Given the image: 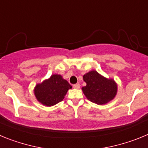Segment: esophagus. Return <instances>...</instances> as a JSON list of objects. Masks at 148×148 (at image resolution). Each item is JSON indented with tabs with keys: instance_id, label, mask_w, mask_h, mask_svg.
Wrapping results in <instances>:
<instances>
[{
	"instance_id": "34e87169",
	"label": "esophagus",
	"mask_w": 148,
	"mask_h": 148,
	"mask_svg": "<svg viewBox=\"0 0 148 148\" xmlns=\"http://www.w3.org/2000/svg\"><path fill=\"white\" fill-rule=\"evenodd\" d=\"M73 88H74V89H79V88H80V84H74V85H73Z\"/></svg>"
}]
</instances>
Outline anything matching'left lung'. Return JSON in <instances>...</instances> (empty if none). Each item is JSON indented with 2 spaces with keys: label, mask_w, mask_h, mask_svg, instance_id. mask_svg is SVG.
Returning a JSON list of instances; mask_svg holds the SVG:
<instances>
[{
  "label": "left lung",
  "mask_w": 148,
  "mask_h": 148,
  "mask_svg": "<svg viewBox=\"0 0 148 148\" xmlns=\"http://www.w3.org/2000/svg\"><path fill=\"white\" fill-rule=\"evenodd\" d=\"M86 86L82 88L84 94L91 102L103 105L116 97L118 86L113 78H108L95 70H91L83 76Z\"/></svg>",
  "instance_id": "8db88e82"
}]
</instances>
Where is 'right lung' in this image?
<instances>
[{
    "label": "right lung",
    "mask_w": 148,
    "mask_h": 148,
    "mask_svg": "<svg viewBox=\"0 0 148 148\" xmlns=\"http://www.w3.org/2000/svg\"><path fill=\"white\" fill-rule=\"evenodd\" d=\"M72 86L61 75L53 74L34 88V95L40 104L47 107L56 105L64 99Z\"/></svg>",
    "instance_id": "right-lung-1"
}]
</instances>
